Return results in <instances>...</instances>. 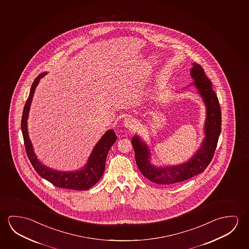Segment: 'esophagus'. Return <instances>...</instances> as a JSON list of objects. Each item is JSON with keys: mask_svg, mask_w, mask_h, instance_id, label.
Returning a JSON list of instances; mask_svg holds the SVG:
<instances>
[{"mask_svg": "<svg viewBox=\"0 0 249 249\" xmlns=\"http://www.w3.org/2000/svg\"><path fill=\"white\" fill-rule=\"evenodd\" d=\"M124 125L127 129H132L135 125V120L133 119H131L130 117H127L125 119H124Z\"/></svg>", "mask_w": 249, "mask_h": 249, "instance_id": "1", "label": "esophagus"}]
</instances>
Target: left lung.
Masks as SVG:
<instances>
[{
	"instance_id": "8db88e82",
	"label": "left lung",
	"mask_w": 249,
	"mask_h": 249,
	"mask_svg": "<svg viewBox=\"0 0 249 249\" xmlns=\"http://www.w3.org/2000/svg\"><path fill=\"white\" fill-rule=\"evenodd\" d=\"M190 76L195 80L190 86L196 88L206 107L203 141L196 152L187 162L178 165H154L146 142L138 135L132 138L135 158L138 169L144 178L158 184H178L205 170L213 158L221 130V107L217 96L213 91L212 83L206 76L204 70L197 63H192Z\"/></svg>"
}]
</instances>
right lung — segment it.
Instances as JSON below:
<instances>
[{"mask_svg": "<svg viewBox=\"0 0 249 249\" xmlns=\"http://www.w3.org/2000/svg\"><path fill=\"white\" fill-rule=\"evenodd\" d=\"M48 72L40 73L34 83L32 84L31 90L28 100L25 104L23 114L21 119V131L23 135L24 143L26 151L32 165L36 172L41 178L51 182L52 184L62 189L74 190H87L99 182L105 171L106 161L108 151L117 140L114 130H108L96 143L91 155L89 156L86 165L82 169L75 171H60L53 170L48 166L44 165L37 158L31 140L28 136V119L30 111L32 100L36 88L40 82V79L47 75Z\"/></svg>", "mask_w": 249, "mask_h": 249, "instance_id": "right-lung-1", "label": "right lung"}]
</instances>
